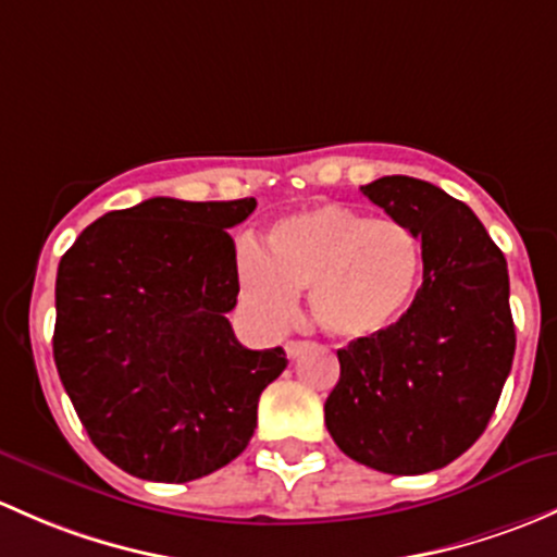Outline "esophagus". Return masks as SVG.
Returning a JSON list of instances; mask_svg holds the SVG:
<instances>
[{
	"label": "esophagus",
	"mask_w": 557,
	"mask_h": 557,
	"mask_svg": "<svg viewBox=\"0 0 557 557\" xmlns=\"http://www.w3.org/2000/svg\"><path fill=\"white\" fill-rule=\"evenodd\" d=\"M286 354H289V357L292 359H295V357H300V354L302 351H306V348H308V341H286Z\"/></svg>",
	"instance_id": "1"
}]
</instances>
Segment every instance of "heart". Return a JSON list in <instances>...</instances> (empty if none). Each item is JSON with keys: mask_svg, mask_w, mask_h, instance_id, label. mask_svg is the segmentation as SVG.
Here are the masks:
<instances>
[{"mask_svg": "<svg viewBox=\"0 0 557 557\" xmlns=\"http://www.w3.org/2000/svg\"><path fill=\"white\" fill-rule=\"evenodd\" d=\"M421 240L397 220H372L343 203L284 216L262 251H244L240 289L268 321H286L295 292H307L313 321L341 341H370L392 330L416 297Z\"/></svg>", "mask_w": 557, "mask_h": 557, "instance_id": "obj_1", "label": "heart"}]
</instances>
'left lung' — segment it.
Instances as JSON below:
<instances>
[{"mask_svg":"<svg viewBox=\"0 0 557 557\" xmlns=\"http://www.w3.org/2000/svg\"><path fill=\"white\" fill-rule=\"evenodd\" d=\"M362 193L421 238L423 284L392 330L337 351L324 423L354 461L423 474L478 443L512 370L507 260L474 211L429 182L381 176Z\"/></svg>","mask_w":557,"mask_h":557,"instance_id":"8db88e82","label":"left lung"}]
</instances>
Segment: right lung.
Segmentation results:
<instances>
[{
	"mask_svg": "<svg viewBox=\"0 0 557 557\" xmlns=\"http://www.w3.org/2000/svg\"><path fill=\"white\" fill-rule=\"evenodd\" d=\"M255 198H150L109 211L61 257L53 359L69 399L114 467L187 483L244 453L284 348L240 346L231 227Z\"/></svg>",
	"mask_w": 557,
	"mask_h": 557,
	"instance_id": "add662e5",
	"label": "right lung"
}]
</instances>
